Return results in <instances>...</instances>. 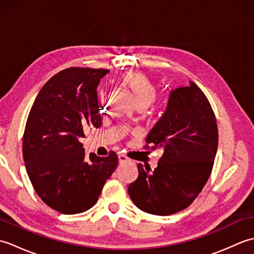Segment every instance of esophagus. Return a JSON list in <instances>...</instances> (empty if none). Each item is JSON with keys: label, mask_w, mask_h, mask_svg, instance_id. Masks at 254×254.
Listing matches in <instances>:
<instances>
[{"label": "esophagus", "mask_w": 254, "mask_h": 254, "mask_svg": "<svg viewBox=\"0 0 254 254\" xmlns=\"http://www.w3.org/2000/svg\"><path fill=\"white\" fill-rule=\"evenodd\" d=\"M119 163L120 164H124V163H131V159L126 156L124 154H120L119 155Z\"/></svg>", "instance_id": "1"}]
</instances>
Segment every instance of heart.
I'll list each match as a JSON object with an SVG mask.
<instances>
[{
    "mask_svg": "<svg viewBox=\"0 0 254 254\" xmlns=\"http://www.w3.org/2000/svg\"><path fill=\"white\" fill-rule=\"evenodd\" d=\"M119 80L131 91L141 108H146L149 105L158 102L157 84L147 74L142 72H126L119 77ZM101 100H105L104 94H101Z\"/></svg>",
    "mask_w": 254,
    "mask_h": 254,
    "instance_id": "1",
    "label": "heart"
}]
</instances>
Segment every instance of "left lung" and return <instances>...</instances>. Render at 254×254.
Here are the masks:
<instances>
[{"label": "left lung", "instance_id": "obj_1", "mask_svg": "<svg viewBox=\"0 0 254 254\" xmlns=\"http://www.w3.org/2000/svg\"><path fill=\"white\" fill-rule=\"evenodd\" d=\"M146 143V149L163 148L164 154L153 171L137 164L138 177L128 186V195L148 214L167 216L181 212L207 182L218 146L216 117L195 83L171 91L167 109Z\"/></svg>", "mask_w": 254, "mask_h": 254}]
</instances>
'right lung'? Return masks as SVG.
Listing matches in <instances>:
<instances>
[{"instance_id":"1","label":"right lung","mask_w":254,"mask_h":254,"mask_svg":"<svg viewBox=\"0 0 254 254\" xmlns=\"http://www.w3.org/2000/svg\"><path fill=\"white\" fill-rule=\"evenodd\" d=\"M106 68L68 67L52 76L27 118L23 156L36 193L62 214H78L98 201L119 164L118 155H86L80 139L101 127L97 86Z\"/></svg>"}]
</instances>
